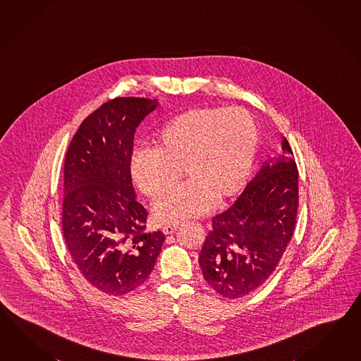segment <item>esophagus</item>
Returning <instances> with one entry per match:
<instances>
[{"label":"esophagus","mask_w":361,"mask_h":361,"mask_svg":"<svg viewBox=\"0 0 361 361\" xmlns=\"http://www.w3.org/2000/svg\"><path fill=\"white\" fill-rule=\"evenodd\" d=\"M177 228H178V225L176 224L164 225V226L161 228V231H163L164 234H171V233L176 232Z\"/></svg>","instance_id":"obj_1"}]
</instances>
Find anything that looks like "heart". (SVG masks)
I'll return each mask as SVG.
<instances>
[{
    "label": "heart",
    "instance_id": "1",
    "mask_svg": "<svg viewBox=\"0 0 361 361\" xmlns=\"http://www.w3.org/2000/svg\"><path fill=\"white\" fill-rule=\"evenodd\" d=\"M259 145L254 118L240 107L192 109L161 127L155 150L138 149L130 159L137 188L157 200L186 168L191 181L161 197L154 216L178 224L207 214L215 200H229L245 186Z\"/></svg>",
    "mask_w": 361,
    "mask_h": 361
}]
</instances>
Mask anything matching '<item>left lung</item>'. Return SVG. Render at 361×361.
<instances>
[{
    "instance_id": "obj_1",
    "label": "left lung",
    "mask_w": 361,
    "mask_h": 361,
    "mask_svg": "<svg viewBox=\"0 0 361 361\" xmlns=\"http://www.w3.org/2000/svg\"><path fill=\"white\" fill-rule=\"evenodd\" d=\"M231 209L212 219L200 254L204 280L220 295L245 297L269 279L288 247L298 214V169L283 137Z\"/></svg>"
}]
</instances>
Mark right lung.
<instances>
[{
    "instance_id": "right-lung-1",
    "label": "right lung",
    "mask_w": 361,
    "mask_h": 361,
    "mask_svg": "<svg viewBox=\"0 0 361 361\" xmlns=\"http://www.w3.org/2000/svg\"><path fill=\"white\" fill-rule=\"evenodd\" d=\"M157 99L119 97L81 123L64 159L63 237L81 276L107 295L140 288L161 254L164 234L146 233L130 158L136 128Z\"/></svg>"
}]
</instances>
